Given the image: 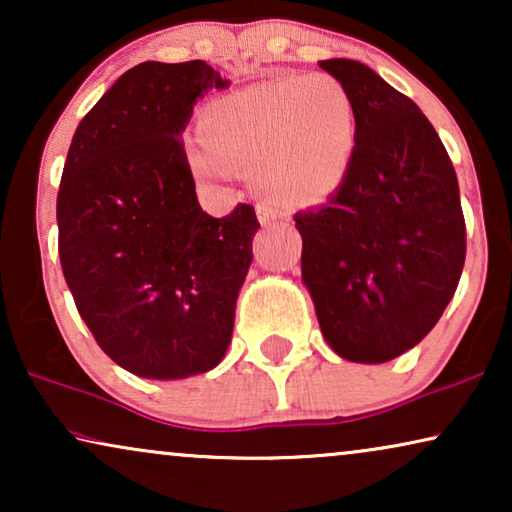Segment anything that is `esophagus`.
<instances>
[{
    "instance_id": "1",
    "label": "esophagus",
    "mask_w": 512,
    "mask_h": 512,
    "mask_svg": "<svg viewBox=\"0 0 512 512\" xmlns=\"http://www.w3.org/2000/svg\"><path fill=\"white\" fill-rule=\"evenodd\" d=\"M258 219H261V223H265V226H272V223L284 219V214L279 212L277 207L265 205V202H261V205H258Z\"/></svg>"
}]
</instances>
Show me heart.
I'll return each mask as SVG.
<instances>
[{
    "mask_svg": "<svg viewBox=\"0 0 512 512\" xmlns=\"http://www.w3.org/2000/svg\"><path fill=\"white\" fill-rule=\"evenodd\" d=\"M205 144H188L202 181L228 179V165L254 167L270 198L310 205L338 191L354 163L359 114L338 76H277L219 97L202 111Z\"/></svg>",
    "mask_w": 512,
    "mask_h": 512,
    "instance_id": "b5f03b06",
    "label": "heart"
}]
</instances>
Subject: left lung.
I'll use <instances>...</instances> for the list:
<instances>
[{"mask_svg":"<svg viewBox=\"0 0 512 512\" xmlns=\"http://www.w3.org/2000/svg\"><path fill=\"white\" fill-rule=\"evenodd\" d=\"M354 97L359 139L347 179L293 216L303 282L342 359L384 363L422 342L457 291L466 258L459 181L415 102L356 60H321Z\"/></svg>","mask_w":512,"mask_h":512,"instance_id":"obj_1","label":"left lung"}]
</instances>
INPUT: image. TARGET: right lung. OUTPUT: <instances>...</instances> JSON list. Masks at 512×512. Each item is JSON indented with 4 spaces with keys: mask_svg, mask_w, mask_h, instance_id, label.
Listing matches in <instances>:
<instances>
[{
    "mask_svg": "<svg viewBox=\"0 0 512 512\" xmlns=\"http://www.w3.org/2000/svg\"><path fill=\"white\" fill-rule=\"evenodd\" d=\"M226 79L205 60L142 62L83 116L58 191V251L76 310L132 375L181 380L219 366L261 223L202 212L184 135Z\"/></svg>",
    "mask_w": 512,
    "mask_h": 512,
    "instance_id": "obj_1",
    "label": "right lung"
}]
</instances>
